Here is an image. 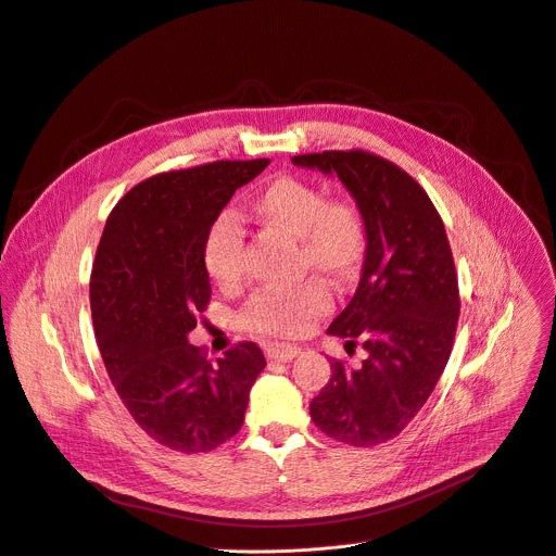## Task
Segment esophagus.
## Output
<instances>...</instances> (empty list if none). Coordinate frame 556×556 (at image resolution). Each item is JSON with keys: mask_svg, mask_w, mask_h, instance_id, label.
I'll return each mask as SVG.
<instances>
[{"mask_svg": "<svg viewBox=\"0 0 556 556\" xmlns=\"http://www.w3.org/2000/svg\"><path fill=\"white\" fill-rule=\"evenodd\" d=\"M302 349L294 346V344H281V342H275V344H268L266 349V355L275 362H290L292 357H298Z\"/></svg>", "mask_w": 556, "mask_h": 556, "instance_id": "34e87169", "label": "esophagus"}]
</instances>
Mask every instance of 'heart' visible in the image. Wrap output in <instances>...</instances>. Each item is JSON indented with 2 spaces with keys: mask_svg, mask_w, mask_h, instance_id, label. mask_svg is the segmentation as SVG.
Masks as SVG:
<instances>
[{
  "mask_svg": "<svg viewBox=\"0 0 556 556\" xmlns=\"http://www.w3.org/2000/svg\"><path fill=\"white\" fill-rule=\"evenodd\" d=\"M252 212L270 228L300 243V270H315L344 281L362 264L366 232L359 210L349 201H326L317 185L281 176L270 180L250 201ZM205 275L220 288L239 283L243 275V228L230 212L218 214L203 239ZM330 306L324 283L308 279L294 288H264L254 292L241 324L262 336L300 338Z\"/></svg>",
  "mask_w": 556,
  "mask_h": 556,
  "instance_id": "obj_1",
  "label": "heart"
}]
</instances>
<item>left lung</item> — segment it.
<instances>
[{"label": "left lung", "mask_w": 556, "mask_h": 556, "mask_svg": "<svg viewBox=\"0 0 556 556\" xmlns=\"http://www.w3.org/2000/svg\"><path fill=\"white\" fill-rule=\"evenodd\" d=\"M292 163L336 174L364 220L359 283L328 332L351 349L362 342L366 357L355 368L330 362L311 418L344 445L374 447L416 418L452 355L460 300L447 232L420 185L380 156L321 152Z\"/></svg>", "instance_id": "8db88e82"}]
</instances>
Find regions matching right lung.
Wrapping results in <instances>:
<instances>
[{
    "mask_svg": "<svg viewBox=\"0 0 556 556\" xmlns=\"http://www.w3.org/2000/svg\"><path fill=\"white\" fill-rule=\"evenodd\" d=\"M268 163L218 161L147 178L100 237L89 294L104 368L138 427L182 454L210 452L241 429L266 366L252 342L210 362L188 336L212 294L205 232Z\"/></svg>",
    "mask_w": 556,
    "mask_h": 556,
    "instance_id": "obj_1",
    "label": "right lung"
}]
</instances>
